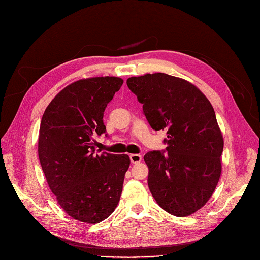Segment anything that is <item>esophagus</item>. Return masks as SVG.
<instances>
[{"label": "esophagus", "mask_w": 260, "mask_h": 260, "mask_svg": "<svg viewBox=\"0 0 260 260\" xmlns=\"http://www.w3.org/2000/svg\"><path fill=\"white\" fill-rule=\"evenodd\" d=\"M129 157H130V161L132 164H138V162L142 160V156L139 155V154H131Z\"/></svg>", "instance_id": "obj_1"}]
</instances>
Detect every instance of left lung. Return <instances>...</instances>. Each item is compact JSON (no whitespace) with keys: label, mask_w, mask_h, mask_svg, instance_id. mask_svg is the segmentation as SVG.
I'll return each mask as SVG.
<instances>
[{"label":"left lung","mask_w":260,"mask_h":260,"mask_svg":"<svg viewBox=\"0 0 260 260\" xmlns=\"http://www.w3.org/2000/svg\"><path fill=\"white\" fill-rule=\"evenodd\" d=\"M127 85L143 104L152 129L168 135L165 151L144 155L149 191L169 214H194L210 199L221 175L223 138L214 108L195 85L167 74L131 77Z\"/></svg>","instance_id":"left-lung-1"}]
</instances>
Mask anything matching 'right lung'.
<instances>
[{
    "instance_id": "obj_1",
    "label": "right lung",
    "mask_w": 260,
    "mask_h": 260,
    "mask_svg": "<svg viewBox=\"0 0 260 260\" xmlns=\"http://www.w3.org/2000/svg\"><path fill=\"white\" fill-rule=\"evenodd\" d=\"M123 80L95 77L78 80L55 96L42 116L39 159L57 203L70 217L99 223L117 207L128 155L95 151L106 132L103 116Z\"/></svg>"
}]
</instances>
